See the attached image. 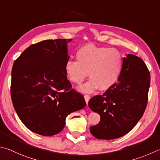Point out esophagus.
<instances>
[{"label": "esophagus", "instance_id": "1", "mask_svg": "<svg viewBox=\"0 0 160 160\" xmlns=\"http://www.w3.org/2000/svg\"><path fill=\"white\" fill-rule=\"evenodd\" d=\"M84 98H85V102L87 104H88L89 101L90 99V97L89 95H85L84 96Z\"/></svg>", "mask_w": 160, "mask_h": 160}]
</instances>
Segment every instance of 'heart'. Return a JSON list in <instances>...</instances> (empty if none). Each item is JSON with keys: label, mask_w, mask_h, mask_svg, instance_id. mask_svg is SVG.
<instances>
[{"label": "heart", "mask_w": 160, "mask_h": 160, "mask_svg": "<svg viewBox=\"0 0 160 160\" xmlns=\"http://www.w3.org/2000/svg\"><path fill=\"white\" fill-rule=\"evenodd\" d=\"M77 62L68 60L64 71L68 79L75 85H80L86 78H91L78 91L89 94L99 88L106 91L114 86L120 76L122 67V56L116 49L97 47L87 44L76 53Z\"/></svg>", "instance_id": "obj_1"}]
</instances>
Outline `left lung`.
I'll use <instances>...</instances> for the list:
<instances>
[{"label":"left lung","instance_id":"1","mask_svg":"<svg viewBox=\"0 0 160 160\" xmlns=\"http://www.w3.org/2000/svg\"><path fill=\"white\" fill-rule=\"evenodd\" d=\"M122 59L118 82L88 103L89 108L100 115L99 123L89 128L98 139L111 140L127 134L141 120L146 108L150 83L148 69L135 55L129 54Z\"/></svg>","mask_w":160,"mask_h":160}]
</instances>
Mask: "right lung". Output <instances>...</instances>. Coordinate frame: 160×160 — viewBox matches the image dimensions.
I'll use <instances>...</instances> for the list:
<instances>
[{
	"label": "right lung",
	"mask_w": 160,
	"mask_h": 160,
	"mask_svg": "<svg viewBox=\"0 0 160 160\" xmlns=\"http://www.w3.org/2000/svg\"><path fill=\"white\" fill-rule=\"evenodd\" d=\"M72 39L46 40L29 46L12 69L11 98L22 123L42 136L62 131L66 117L86 106L64 71Z\"/></svg>",
	"instance_id": "right-lung-1"
}]
</instances>
